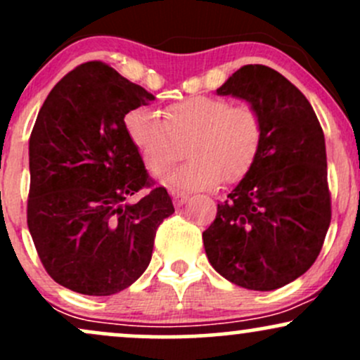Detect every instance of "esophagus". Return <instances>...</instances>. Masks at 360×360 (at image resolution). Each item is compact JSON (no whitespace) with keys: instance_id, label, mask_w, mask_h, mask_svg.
Here are the masks:
<instances>
[{"instance_id":"esophagus-1","label":"esophagus","mask_w":360,"mask_h":360,"mask_svg":"<svg viewBox=\"0 0 360 360\" xmlns=\"http://www.w3.org/2000/svg\"><path fill=\"white\" fill-rule=\"evenodd\" d=\"M171 196H172V200H174L176 206H183L186 201L189 200V194H186L183 191H176V189H172Z\"/></svg>"}]
</instances>
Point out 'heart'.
Returning a JSON list of instances; mask_svg holds the SVG:
<instances>
[{"instance_id":"1","label":"heart","mask_w":360,"mask_h":360,"mask_svg":"<svg viewBox=\"0 0 360 360\" xmlns=\"http://www.w3.org/2000/svg\"><path fill=\"white\" fill-rule=\"evenodd\" d=\"M164 120L148 106L125 115L130 142L154 174H162L179 159L186 142L191 159L171 171L164 183L177 189H212L237 183L250 172L262 147L264 128L250 105H232L221 96H189L162 111Z\"/></svg>"}]
</instances>
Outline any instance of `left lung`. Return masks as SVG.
<instances>
[{"mask_svg":"<svg viewBox=\"0 0 360 360\" xmlns=\"http://www.w3.org/2000/svg\"><path fill=\"white\" fill-rule=\"evenodd\" d=\"M217 93L249 101L264 139L203 232L205 250L230 283L272 291L303 276L323 247L332 220L323 130L304 94L267 65H243Z\"/></svg>","mask_w":360,"mask_h":360,"instance_id":"left-lung-1","label":"left lung"}]
</instances>
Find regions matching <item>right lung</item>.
<instances>
[{"label":"right lung","mask_w":360,"mask_h":360,"mask_svg":"<svg viewBox=\"0 0 360 360\" xmlns=\"http://www.w3.org/2000/svg\"><path fill=\"white\" fill-rule=\"evenodd\" d=\"M152 100L93 60L65 74L39 111L27 223L45 271L71 291L111 296L134 284L150 262L157 229L174 213L125 128L128 111ZM143 187L151 191L128 204Z\"/></svg>","instance_id":"1"}]
</instances>
